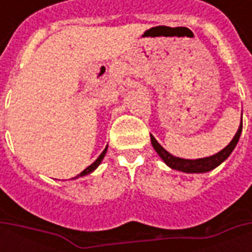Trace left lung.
<instances>
[{"label": "left lung", "instance_id": "1", "mask_svg": "<svg viewBox=\"0 0 252 252\" xmlns=\"http://www.w3.org/2000/svg\"><path fill=\"white\" fill-rule=\"evenodd\" d=\"M242 128H243V124H240L238 132H236V135L233 136L232 142L229 143L224 150H221L220 153H217L216 155H212V157H208V158L194 159V160L173 157L171 154L167 153V151L155 140V137H154L153 135H151V143H153L154 148H155V151L158 153L159 157L163 159L164 163L167 164V166H170L171 169L180 170V171H184V173H206V171H211V170H213L215 167H217L219 164L222 163V162L231 155V153L233 151V148L236 147V144H238L239 137H240V133H242Z\"/></svg>", "mask_w": 252, "mask_h": 252}]
</instances>
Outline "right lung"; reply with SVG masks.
I'll list each match as a JSON object with an SVG mask.
<instances>
[{
    "instance_id": "obj_1",
    "label": "right lung",
    "mask_w": 252,
    "mask_h": 252,
    "mask_svg": "<svg viewBox=\"0 0 252 252\" xmlns=\"http://www.w3.org/2000/svg\"><path fill=\"white\" fill-rule=\"evenodd\" d=\"M106 150H108V147L105 148L104 151H102V153H101V155H99L98 158H97V159H95V160H94L93 163L90 164V166H89V167H86V169L83 170V171H82V173H81V174H78L77 177H83V175L90 174V173H92V171H93V170L95 169V167H97V166H98L99 163H101V160H102V159H104L105 154H106Z\"/></svg>"
}]
</instances>
